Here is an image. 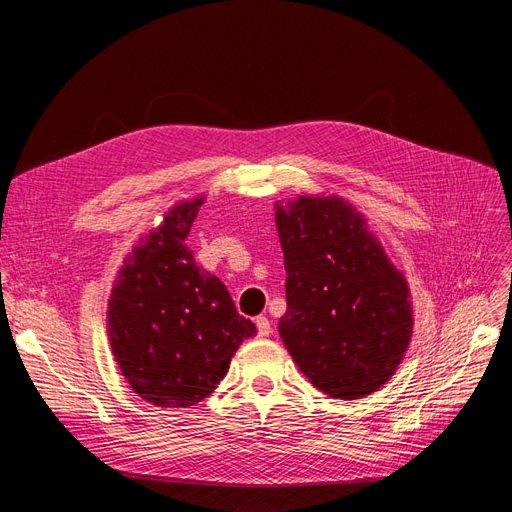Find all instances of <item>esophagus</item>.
Masks as SVG:
<instances>
[{"label":"esophagus","instance_id":"esophagus-1","mask_svg":"<svg viewBox=\"0 0 512 512\" xmlns=\"http://www.w3.org/2000/svg\"><path fill=\"white\" fill-rule=\"evenodd\" d=\"M255 324H257V336L259 338H265V336L272 334V324H270V319H267L265 315H259L255 319Z\"/></svg>","mask_w":512,"mask_h":512}]
</instances>
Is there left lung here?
I'll return each instance as SVG.
<instances>
[{"label":"left lung","instance_id":"left-lung-1","mask_svg":"<svg viewBox=\"0 0 512 512\" xmlns=\"http://www.w3.org/2000/svg\"><path fill=\"white\" fill-rule=\"evenodd\" d=\"M276 207L288 305L278 330L290 357L332 398L375 392L411 340L405 278L342 199L301 197Z\"/></svg>","mask_w":512,"mask_h":512}]
</instances>
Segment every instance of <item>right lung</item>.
<instances>
[{
	"label": "right lung",
	"instance_id": "1",
	"mask_svg": "<svg viewBox=\"0 0 512 512\" xmlns=\"http://www.w3.org/2000/svg\"><path fill=\"white\" fill-rule=\"evenodd\" d=\"M203 199L176 205L141 238L118 274L107 334L126 382L155 407H191L207 398L245 338L257 334L238 315L228 288L195 261L186 234Z\"/></svg>",
	"mask_w": 512,
	"mask_h": 512
}]
</instances>
